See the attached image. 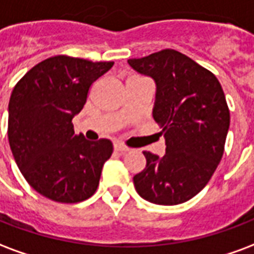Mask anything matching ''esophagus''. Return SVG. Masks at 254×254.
I'll return each mask as SVG.
<instances>
[{"instance_id":"esophagus-1","label":"esophagus","mask_w":254,"mask_h":254,"mask_svg":"<svg viewBox=\"0 0 254 254\" xmlns=\"http://www.w3.org/2000/svg\"><path fill=\"white\" fill-rule=\"evenodd\" d=\"M114 149L117 152H121V153H125V152L129 151V146L122 144V142H114Z\"/></svg>"}]
</instances>
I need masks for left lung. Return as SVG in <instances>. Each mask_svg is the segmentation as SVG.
Listing matches in <instances>:
<instances>
[{"mask_svg":"<svg viewBox=\"0 0 254 254\" xmlns=\"http://www.w3.org/2000/svg\"><path fill=\"white\" fill-rule=\"evenodd\" d=\"M127 63L156 83L153 118L163 129L165 155L144 151L145 168L134 175L138 195L172 206L198 194L222 159L230 113L217 76L175 50Z\"/></svg>","mask_w":254,"mask_h":254,"instance_id":"obj_1","label":"left lung"}]
</instances>
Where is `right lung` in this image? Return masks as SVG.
I'll return each instance as SVG.
<instances>
[{
    "label": "right lung",
    "mask_w": 254,
    "mask_h": 254,
    "mask_svg": "<svg viewBox=\"0 0 254 254\" xmlns=\"http://www.w3.org/2000/svg\"><path fill=\"white\" fill-rule=\"evenodd\" d=\"M113 64L52 56L13 89L7 120L13 157L32 189L51 200L78 203L97 191L113 144L75 134L72 118L83 109L91 84Z\"/></svg>",
    "instance_id": "1"
}]
</instances>
